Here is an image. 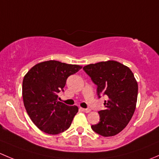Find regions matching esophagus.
Wrapping results in <instances>:
<instances>
[{
    "mask_svg": "<svg viewBox=\"0 0 159 159\" xmlns=\"http://www.w3.org/2000/svg\"><path fill=\"white\" fill-rule=\"evenodd\" d=\"M81 111L84 112H85V113H89V112L91 111V109H89V108H81Z\"/></svg>",
    "mask_w": 159,
    "mask_h": 159,
    "instance_id": "esophagus-1",
    "label": "esophagus"
}]
</instances>
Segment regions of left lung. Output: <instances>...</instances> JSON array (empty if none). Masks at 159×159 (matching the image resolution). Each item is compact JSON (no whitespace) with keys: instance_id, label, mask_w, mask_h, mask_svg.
I'll return each instance as SVG.
<instances>
[{"instance_id":"8db88e82","label":"left lung","mask_w":159,"mask_h":159,"mask_svg":"<svg viewBox=\"0 0 159 159\" xmlns=\"http://www.w3.org/2000/svg\"><path fill=\"white\" fill-rule=\"evenodd\" d=\"M83 70L97 85V94L108 97L105 110L98 111L100 121L91 125L94 132L104 137L118 134L132 118L138 97V83L132 71L115 61L91 64Z\"/></svg>"}]
</instances>
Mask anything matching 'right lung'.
I'll list each match as a JSON object with an SVG mask.
<instances>
[{"instance_id": "1", "label": "right lung", "mask_w": 159, "mask_h": 159, "mask_svg": "<svg viewBox=\"0 0 159 159\" xmlns=\"http://www.w3.org/2000/svg\"><path fill=\"white\" fill-rule=\"evenodd\" d=\"M81 68L48 61L37 64L26 74L22 84L24 105L31 121L40 130L57 134L69 129L78 108L58 102L57 93L64 91L68 77Z\"/></svg>"}]
</instances>
